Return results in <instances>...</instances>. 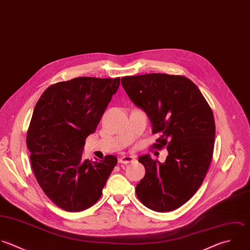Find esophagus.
<instances>
[{"label": "esophagus", "instance_id": "34e87169", "mask_svg": "<svg viewBox=\"0 0 250 250\" xmlns=\"http://www.w3.org/2000/svg\"><path fill=\"white\" fill-rule=\"evenodd\" d=\"M135 161V158L134 157H131V156H123L119 159V163L120 164H125V165H127V164H130L132 162Z\"/></svg>", "mask_w": 250, "mask_h": 250}]
</instances>
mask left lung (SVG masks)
Returning <instances> with one entry per match:
<instances>
[{"label": "left lung", "instance_id": "1", "mask_svg": "<svg viewBox=\"0 0 250 250\" xmlns=\"http://www.w3.org/2000/svg\"><path fill=\"white\" fill-rule=\"evenodd\" d=\"M122 84L132 102L147 113L153 133L160 135L153 148L168 151L164 164L149 155L138 159L146 173L136 195L152 210L172 211L195 195L210 166L215 137L212 110L198 86L184 76H126Z\"/></svg>", "mask_w": 250, "mask_h": 250}]
</instances>
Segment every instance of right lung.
<instances>
[{
  "label": "right lung",
  "mask_w": 250,
  "mask_h": 250,
  "mask_svg": "<svg viewBox=\"0 0 250 250\" xmlns=\"http://www.w3.org/2000/svg\"><path fill=\"white\" fill-rule=\"evenodd\" d=\"M119 85L120 78L79 77L48 86L35 106L26 136L32 169L43 193L66 211L93 206L118 163L113 155L84 160L83 150Z\"/></svg>",
  "instance_id": "right-lung-1"
}]
</instances>
